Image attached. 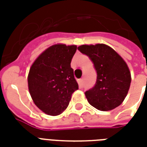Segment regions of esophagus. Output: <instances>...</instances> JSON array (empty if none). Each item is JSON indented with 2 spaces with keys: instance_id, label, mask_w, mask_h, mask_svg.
Instances as JSON below:
<instances>
[{
  "instance_id": "esophagus-1",
  "label": "esophagus",
  "mask_w": 147,
  "mask_h": 147,
  "mask_svg": "<svg viewBox=\"0 0 147 147\" xmlns=\"http://www.w3.org/2000/svg\"><path fill=\"white\" fill-rule=\"evenodd\" d=\"M78 83H79V86H80V88H82L83 86V79H80V80H78Z\"/></svg>"
}]
</instances>
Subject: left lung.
<instances>
[{
    "label": "left lung",
    "instance_id": "8db88e82",
    "mask_svg": "<svg viewBox=\"0 0 147 147\" xmlns=\"http://www.w3.org/2000/svg\"><path fill=\"white\" fill-rule=\"evenodd\" d=\"M78 49L90 58L97 71L95 86L85 93L88 102L101 111L118 107L126 98L131 81L126 62L105 44L82 45Z\"/></svg>",
    "mask_w": 147,
    "mask_h": 147
}]
</instances>
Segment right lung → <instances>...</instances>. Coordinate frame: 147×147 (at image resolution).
I'll return each instance as SVG.
<instances>
[{
    "instance_id": "obj_1",
    "label": "right lung",
    "mask_w": 147,
    "mask_h": 147,
    "mask_svg": "<svg viewBox=\"0 0 147 147\" xmlns=\"http://www.w3.org/2000/svg\"><path fill=\"white\" fill-rule=\"evenodd\" d=\"M76 49L75 45H53L30 67L27 77L29 92L35 105L47 115L62 113L69 105L71 94L79 89L71 67Z\"/></svg>"
}]
</instances>
